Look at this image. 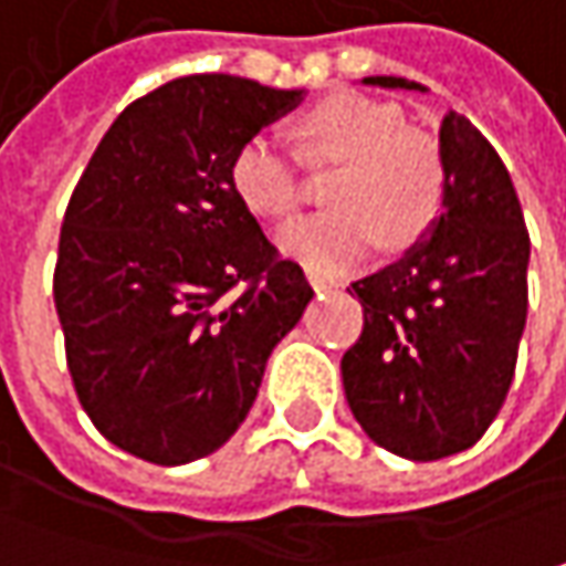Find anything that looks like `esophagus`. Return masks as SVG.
<instances>
[{"label":"esophagus","instance_id":"1","mask_svg":"<svg viewBox=\"0 0 566 566\" xmlns=\"http://www.w3.org/2000/svg\"><path fill=\"white\" fill-rule=\"evenodd\" d=\"M311 287H314V291H329V287H339V282H326V279H316V275H311Z\"/></svg>","mask_w":566,"mask_h":566}]
</instances>
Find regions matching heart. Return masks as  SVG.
Returning a JSON list of instances; mask_svg holds the SVG:
<instances>
[{"label":"heart","mask_w":566,"mask_h":566,"mask_svg":"<svg viewBox=\"0 0 566 566\" xmlns=\"http://www.w3.org/2000/svg\"><path fill=\"white\" fill-rule=\"evenodd\" d=\"M294 134L307 156L346 159L329 185V211L279 230V250L316 279H336L381 247L419 240L442 211L446 166L439 150L410 130L407 115L368 95L336 92L297 117ZM237 198L259 217L297 208L301 188L291 153L272 134L250 137L230 163Z\"/></svg>","instance_id":"obj_1"}]
</instances>
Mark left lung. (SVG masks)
I'll return each instance as SVG.
<instances>
[{
  "mask_svg": "<svg viewBox=\"0 0 566 566\" xmlns=\"http://www.w3.org/2000/svg\"><path fill=\"white\" fill-rule=\"evenodd\" d=\"M365 85L416 88L400 76ZM446 198L397 262L358 279L365 329L343 355L352 416L371 442L410 461L471 449L513 384L528 311V233L513 179L464 115L442 117Z\"/></svg>",
  "mask_w": 566,
  "mask_h": 566,
  "instance_id": "obj_1",
  "label": "left lung"
}]
</instances>
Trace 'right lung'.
<instances>
[{"instance_id":"add662e5","label":"right lung","mask_w":566,"mask_h":566,"mask_svg":"<svg viewBox=\"0 0 566 566\" xmlns=\"http://www.w3.org/2000/svg\"><path fill=\"white\" fill-rule=\"evenodd\" d=\"M304 88L205 73L130 102L60 230L53 301L95 429L153 464L217 451L314 291L230 185L237 150Z\"/></svg>"}]
</instances>
